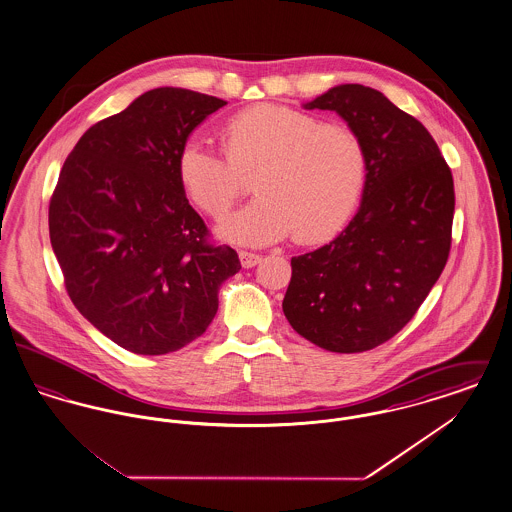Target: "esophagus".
Returning a JSON list of instances; mask_svg holds the SVG:
<instances>
[{"instance_id":"1","label":"esophagus","mask_w":512,"mask_h":512,"mask_svg":"<svg viewBox=\"0 0 512 512\" xmlns=\"http://www.w3.org/2000/svg\"><path fill=\"white\" fill-rule=\"evenodd\" d=\"M240 263L244 268L255 267V265L261 263V255L251 253V251H240Z\"/></svg>"}]
</instances>
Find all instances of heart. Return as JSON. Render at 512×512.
I'll use <instances>...</instances> for the list:
<instances>
[{
  "instance_id": "b5f03b06",
  "label": "heart",
  "mask_w": 512,
  "mask_h": 512,
  "mask_svg": "<svg viewBox=\"0 0 512 512\" xmlns=\"http://www.w3.org/2000/svg\"><path fill=\"white\" fill-rule=\"evenodd\" d=\"M226 158L203 142L178 153V178L195 205L224 217L247 192L255 197L220 224V236L261 245L293 232L297 242L318 244L334 236L355 211L366 182V147L343 122H322L282 105H255L220 130Z\"/></svg>"
}]
</instances>
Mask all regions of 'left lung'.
I'll use <instances>...</instances> for the list:
<instances>
[{
	"label": "left lung",
	"instance_id": "1",
	"mask_svg": "<svg viewBox=\"0 0 512 512\" xmlns=\"http://www.w3.org/2000/svg\"><path fill=\"white\" fill-rule=\"evenodd\" d=\"M303 107L336 111L355 128L368 167L345 230L293 257L282 309L305 340L363 353L391 340L438 282L451 249L453 176L424 124L374 88L341 84Z\"/></svg>",
	"mask_w": 512,
	"mask_h": 512
}]
</instances>
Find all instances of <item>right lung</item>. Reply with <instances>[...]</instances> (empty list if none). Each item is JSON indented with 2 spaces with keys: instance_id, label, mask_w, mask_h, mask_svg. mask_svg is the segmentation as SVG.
<instances>
[{
  "instance_id": "1",
  "label": "right lung",
  "mask_w": 512,
  "mask_h": 512,
  "mask_svg": "<svg viewBox=\"0 0 512 512\" xmlns=\"http://www.w3.org/2000/svg\"><path fill=\"white\" fill-rule=\"evenodd\" d=\"M224 99L155 88L90 126L49 201V240L74 307L138 355L199 338L242 265L188 203L178 153Z\"/></svg>"
}]
</instances>
